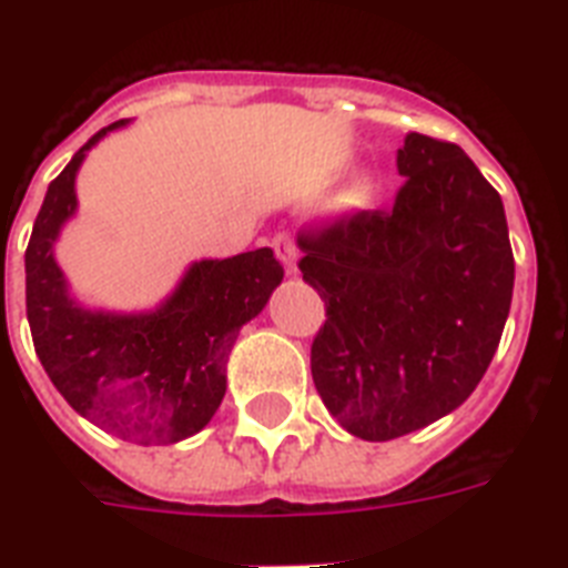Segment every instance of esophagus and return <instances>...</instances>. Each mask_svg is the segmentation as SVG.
Segmentation results:
<instances>
[{
	"instance_id": "esophagus-1",
	"label": "esophagus",
	"mask_w": 568,
	"mask_h": 568,
	"mask_svg": "<svg viewBox=\"0 0 568 568\" xmlns=\"http://www.w3.org/2000/svg\"><path fill=\"white\" fill-rule=\"evenodd\" d=\"M274 251H276V256H280V262H283L285 265V271H288V274H297V247H294V239H292V233H276L274 236Z\"/></svg>"
}]
</instances>
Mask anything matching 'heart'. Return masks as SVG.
Masks as SVG:
<instances>
[{
	"label": "heart",
	"instance_id": "b5f03b06",
	"mask_svg": "<svg viewBox=\"0 0 568 568\" xmlns=\"http://www.w3.org/2000/svg\"><path fill=\"white\" fill-rule=\"evenodd\" d=\"M373 201V183L367 178L356 180L347 192V204L349 206H367Z\"/></svg>",
	"mask_w": 568,
	"mask_h": 568
}]
</instances>
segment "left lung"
Wrapping results in <instances>:
<instances>
[{
	"label": "left lung",
	"mask_w": 568,
	"mask_h": 568,
	"mask_svg": "<svg viewBox=\"0 0 568 568\" xmlns=\"http://www.w3.org/2000/svg\"><path fill=\"white\" fill-rule=\"evenodd\" d=\"M394 210H358L297 236L326 306L312 379L362 440H394L455 412L499 347L514 251L499 192L455 142L408 133Z\"/></svg>",
	"instance_id": "obj_1"
}]
</instances>
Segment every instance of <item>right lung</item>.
<instances>
[{
  "label": "right lung",
  "instance_id": "add662e5",
  "mask_svg": "<svg viewBox=\"0 0 568 568\" xmlns=\"http://www.w3.org/2000/svg\"><path fill=\"white\" fill-rule=\"evenodd\" d=\"M101 128L49 183L26 251V312L40 364L81 417L128 444L165 446L192 437L219 412L236 335L283 283L271 247L201 260L163 306L113 315L69 297L52 244L72 219L75 174Z\"/></svg>",
  "mask_w": 568,
  "mask_h": 568
}]
</instances>
